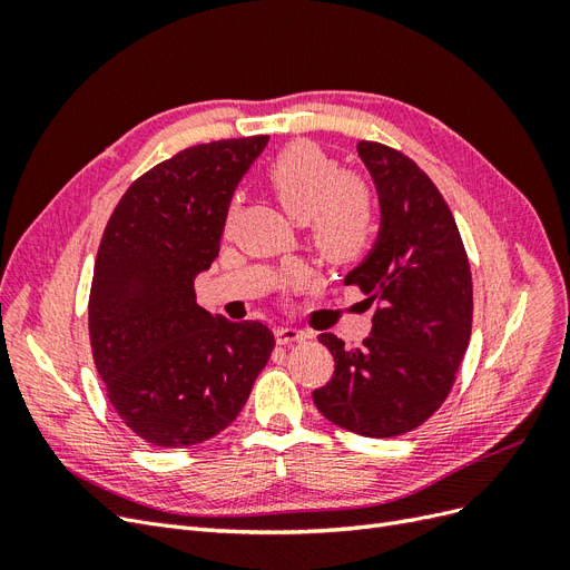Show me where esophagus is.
<instances>
[{"label":"esophagus","mask_w":570,"mask_h":570,"mask_svg":"<svg viewBox=\"0 0 570 570\" xmlns=\"http://www.w3.org/2000/svg\"><path fill=\"white\" fill-rule=\"evenodd\" d=\"M308 335L304 331H297V327H287V325H281L275 327V340H278V344H283V347H287V344H295V342H302L306 340Z\"/></svg>","instance_id":"esophagus-1"}]
</instances>
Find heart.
Here are the masks:
<instances>
[{
	"instance_id": "b5f03b06",
	"label": "heart",
	"mask_w": 570,
	"mask_h": 570,
	"mask_svg": "<svg viewBox=\"0 0 570 570\" xmlns=\"http://www.w3.org/2000/svg\"><path fill=\"white\" fill-rule=\"evenodd\" d=\"M273 197L289 218L306 223L312 247L331 266H352L375 245L377 204L371 187L314 142H292L266 168Z\"/></svg>"
}]
</instances>
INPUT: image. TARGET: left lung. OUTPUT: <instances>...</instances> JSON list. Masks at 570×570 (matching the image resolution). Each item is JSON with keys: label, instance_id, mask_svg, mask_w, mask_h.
Returning <instances> with one entry per match:
<instances>
[{"label": "left lung", "instance_id": "left-lung-1", "mask_svg": "<svg viewBox=\"0 0 570 570\" xmlns=\"http://www.w3.org/2000/svg\"><path fill=\"white\" fill-rule=\"evenodd\" d=\"M381 199V233L344 285L375 302L364 347L318 335L335 373L314 390L323 416L364 438L425 423L452 392L471 340L473 281L456 220L425 170L381 142H358Z\"/></svg>", "mask_w": 570, "mask_h": 570}]
</instances>
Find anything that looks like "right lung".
Masks as SVG:
<instances>
[{
  "mask_svg": "<svg viewBox=\"0 0 570 570\" xmlns=\"http://www.w3.org/2000/svg\"><path fill=\"white\" fill-rule=\"evenodd\" d=\"M266 142L252 135L178 151L126 189L101 235L95 366L120 421L154 446L178 450L226 430L275 347L264 323L212 316L195 295L235 187Z\"/></svg>",
  "mask_w": 570,
  "mask_h": 570,
  "instance_id": "add662e5",
  "label": "right lung"
}]
</instances>
